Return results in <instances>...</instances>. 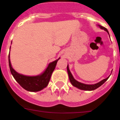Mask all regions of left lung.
I'll list each match as a JSON object with an SVG mask.
<instances>
[{"label": "left lung", "mask_w": 120, "mask_h": 120, "mask_svg": "<svg viewBox=\"0 0 120 120\" xmlns=\"http://www.w3.org/2000/svg\"><path fill=\"white\" fill-rule=\"evenodd\" d=\"M98 26H99V27H100L101 29H104V30H106V31L109 34V32H108V30H107V29L106 28V27H103V26H101V25H98ZM67 72H68V76H69L70 81V82L71 83V84L73 85L74 86H75V87H77V88L80 89V90H86V91H92V90H96V89H97V88H98L99 86H100L101 85L103 84V83H105V82L107 80H108V78L109 77V76L108 77H107V78H106V79H103V80H102L101 81H100V82H98V83H96V84H94V85L84 84V83L79 82L77 81V80H76L75 79H74V77H73V76H72V75H71V73L70 71L69 68H68V65H67Z\"/></svg>", "instance_id": "left-lung-1"}]
</instances>
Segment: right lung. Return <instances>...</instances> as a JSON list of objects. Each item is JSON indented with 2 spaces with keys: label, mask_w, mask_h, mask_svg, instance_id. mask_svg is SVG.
<instances>
[{
  "label": "right lung",
  "mask_w": 120,
  "mask_h": 120,
  "mask_svg": "<svg viewBox=\"0 0 120 120\" xmlns=\"http://www.w3.org/2000/svg\"><path fill=\"white\" fill-rule=\"evenodd\" d=\"M59 59L49 64L47 69L42 75L37 76H26L19 74L12 68L9 59V55L8 56L9 68L14 79L24 90L32 92L38 91L47 86Z\"/></svg>",
  "instance_id": "obj_1"
}]
</instances>
